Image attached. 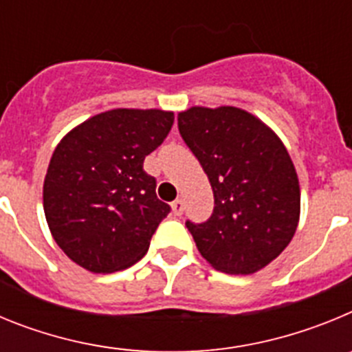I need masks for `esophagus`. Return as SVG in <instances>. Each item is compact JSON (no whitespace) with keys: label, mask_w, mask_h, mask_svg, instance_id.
I'll return each instance as SVG.
<instances>
[{"label":"esophagus","mask_w":352,"mask_h":352,"mask_svg":"<svg viewBox=\"0 0 352 352\" xmlns=\"http://www.w3.org/2000/svg\"><path fill=\"white\" fill-rule=\"evenodd\" d=\"M183 210H185V203H183V199H176L173 203V213L174 214H183Z\"/></svg>","instance_id":"1"}]
</instances>
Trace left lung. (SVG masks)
<instances>
[{"label": "left lung", "mask_w": 352, "mask_h": 352, "mask_svg": "<svg viewBox=\"0 0 352 352\" xmlns=\"http://www.w3.org/2000/svg\"><path fill=\"white\" fill-rule=\"evenodd\" d=\"M178 129L213 188L210 219L186 220L201 256L231 275L259 272L291 243L300 222V183L284 142L231 105L186 109Z\"/></svg>", "instance_id": "1"}]
</instances>
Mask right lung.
Listing matches in <instances>:
<instances>
[{
  "label": "right lung",
  "instance_id": "obj_1",
  "mask_svg": "<svg viewBox=\"0 0 352 352\" xmlns=\"http://www.w3.org/2000/svg\"><path fill=\"white\" fill-rule=\"evenodd\" d=\"M174 113L113 109L56 146L43 179V211L58 247L93 273L138 263L170 206L157 197L146 155L170 132Z\"/></svg>",
  "mask_w": 352,
  "mask_h": 352
}]
</instances>
